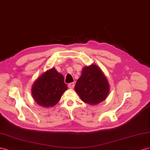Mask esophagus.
<instances>
[{
    "mask_svg": "<svg viewBox=\"0 0 150 150\" xmlns=\"http://www.w3.org/2000/svg\"><path fill=\"white\" fill-rule=\"evenodd\" d=\"M68 87H69L70 88H74V87H75V83L74 82L70 83H68Z\"/></svg>",
    "mask_w": 150,
    "mask_h": 150,
    "instance_id": "obj_1",
    "label": "esophagus"
}]
</instances>
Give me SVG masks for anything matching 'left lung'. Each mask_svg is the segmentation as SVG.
<instances>
[{
    "label": "left lung",
    "instance_id": "1",
    "mask_svg": "<svg viewBox=\"0 0 150 150\" xmlns=\"http://www.w3.org/2000/svg\"><path fill=\"white\" fill-rule=\"evenodd\" d=\"M75 90L82 101L90 105H96L106 99L109 85L100 68L91 65L83 68Z\"/></svg>",
    "mask_w": 150,
    "mask_h": 150
}]
</instances>
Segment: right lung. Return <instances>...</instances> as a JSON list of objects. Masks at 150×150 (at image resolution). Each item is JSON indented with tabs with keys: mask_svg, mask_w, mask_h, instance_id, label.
Returning <instances> with one entry per match:
<instances>
[{
	"mask_svg": "<svg viewBox=\"0 0 150 150\" xmlns=\"http://www.w3.org/2000/svg\"><path fill=\"white\" fill-rule=\"evenodd\" d=\"M67 90L63 76L53 68L44 73L34 83L32 95L38 104L50 108L58 103Z\"/></svg>",
	"mask_w": 150,
	"mask_h": 150,
	"instance_id": "right-lung-1",
	"label": "right lung"
}]
</instances>
